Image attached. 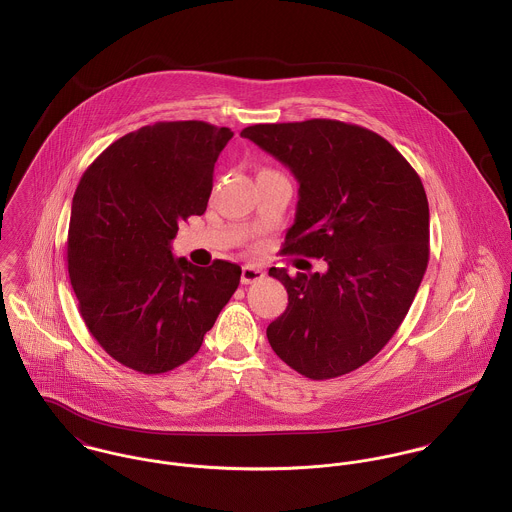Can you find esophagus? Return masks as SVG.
Instances as JSON below:
<instances>
[{
  "instance_id": "1",
  "label": "esophagus",
  "mask_w": 512,
  "mask_h": 512,
  "mask_svg": "<svg viewBox=\"0 0 512 512\" xmlns=\"http://www.w3.org/2000/svg\"><path fill=\"white\" fill-rule=\"evenodd\" d=\"M263 277H265V271L257 265H243V269H241V283L243 284L257 283Z\"/></svg>"
}]
</instances>
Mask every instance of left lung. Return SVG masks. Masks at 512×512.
Here are the masks:
<instances>
[{
	"label": "left lung",
	"instance_id": "1",
	"mask_svg": "<svg viewBox=\"0 0 512 512\" xmlns=\"http://www.w3.org/2000/svg\"><path fill=\"white\" fill-rule=\"evenodd\" d=\"M241 137L298 180L283 253L324 259L326 273L271 267L288 306L269 324L273 351L324 381L373 359L402 324L428 267L430 210L420 176L381 135L336 119L259 123Z\"/></svg>",
	"mask_w": 512,
	"mask_h": 512
}]
</instances>
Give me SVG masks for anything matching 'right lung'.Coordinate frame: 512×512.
I'll list each match as a JSON object with an SVG mask.
<instances>
[{
    "label": "right lung",
    "mask_w": 512,
    "mask_h": 512,
    "mask_svg": "<svg viewBox=\"0 0 512 512\" xmlns=\"http://www.w3.org/2000/svg\"><path fill=\"white\" fill-rule=\"evenodd\" d=\"M233 137L206 121H159L123 135L72 198L68 275L80 314L121 365L167 373L194 357L241 267L172 257L178 224L206 212L214 165Z\"/></svg>",
    "instance_id": "right-lung-1"
}]
</instances>
